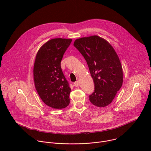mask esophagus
<instances>
[{
  "label": "esophagus",
  "instance_id": "obj_1",
  "mask_svg": "<svg viewBox=\"0 0 151 151\" xmlns=\"http://www.w3.org/2000/svg\"><path fill=\"white\" fill-rule=\"evenodd\" d=\"M79 81H76V82L74 83V86H75V87H78V86H79Z\"/></svg>",
  "mask_w": 151,
  "mask_h": 151
}]
</instances>
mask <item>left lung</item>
Returning <instances> with one entry per match:
<instances>
[{
  "label": "left lung",
  "instance_id": "1",
  "mask_svg": "<svg viewBox=\"0 0 151 151\" xmlns=\"http://www.w3.org/2000/svg\"><path fill=\"white\" fill-rule=\"evenodd\" d=\"M73 45L86 59L93 79L90 101L99 107L109 105L123 84L122 64L114 48L98 36L78 39Z\"/></svg>",
  "mask_w": 151,
  "mask_h": 151
}]
</instances>
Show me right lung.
Masks as SVG:
<instances>
[{"mask_svg":"<svg viewBox=\"0 0 151 151\" xmlns=\"http://www.w3.org/2000/svg\"><path fill=\"white\" fill-rule=\"evenodd\" d=\"M72 40L56 38L44 44L36 55L33 76L37 92L48 106L63 109L70 103V85L62 71L61 62Z\"/></svg>","mask_w":151,"mask_h":151,"instance_id":"add662e5","label":"right lung"}]
</instances>
